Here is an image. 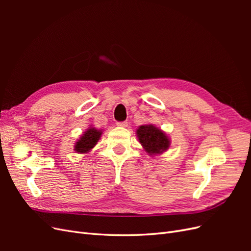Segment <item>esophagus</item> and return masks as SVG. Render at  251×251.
<instances>
[{"mask_svg": "<svg viewBox=\"0 0 251 251\" xmlns=\"http://www.w3.org/2000/svg\"><path fill=\"white\" fill-rule=\"evenodd\" d=\"M117 126H121V127H126L127 126V121L125 120V121H118V123L116 124Z\"/></svg>", "mask_w": 251, "mask_h": 251, "instance_id": "esophagus-1", "label": "esophagus"}]
</instances>
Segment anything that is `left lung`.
Listing matches in <instances>:
<instances>
[{"label":"left lung","mask_w":251,"mask_h":251,"mask_svg":"<svg viewBox=\"0 0 251 251\" xmlns=\"http://www.w3.org/2000/svg\"><path fill=\"white\" fill-rule=\"evenodd\" d=\"M139 142L150 155L160 154L170 148V139L154 126H140L137 131Z\"/></svg>","instance_id":"1"}]
</instances>
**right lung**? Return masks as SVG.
<instances>
[{"mask_svg": "<svg viewBox=\"0 0 251 251\" xmlns=\"http://www.w3.org/2000/svg\"><path fill=\"white\" fill-rule=\"evenodd\" d=\"M101 132L100 130H96V128L90 127L85 132L80 139L75 144L74 150L77 151V153L86 154L88 151L95 147V144L100 138Z\"/></svg>", "mask_w": 251, "mask_h": 251, "instance_id": "obj_1", "label": "right lung"}]
</instances>
